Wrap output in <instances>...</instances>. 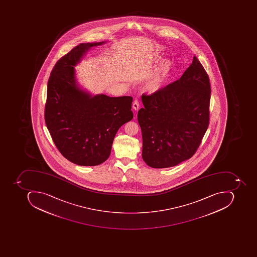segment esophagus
Returning <instances> with one entry per match:
<instances>
[{"mask_svg": "<svg viewBox=\"0 0 257 257\" xmlns=\"http://www.w3.org/2000/svg\"><path fill=\"white\" fill-rule=\"evenodd\" d=\"M139 101H138V99H135L134 102H133V108H134V109H135V110H138V109H139Z\"/></svg>", "mask_w": 257, "mask_h": 257, "instance_id": "obj_1", "label": "esophagus"}]
</instances>
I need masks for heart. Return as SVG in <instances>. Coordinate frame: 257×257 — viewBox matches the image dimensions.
<instances>
[{"mask_svg": "<svg viewBox=\"0 0 257 257\" xmlns=\"http://www.w3.org/2000/svg\"><path fill=\"white\" fill-rule=\"evenodd\" d=\"M171 66V61L168 59H164L160 62L155 72L147 81L146 88L148 91L155 92L162 86L169 75Z\"/></svg>", "mask_w": 257, "mask_h": 257, "instance_id": "heart-1", "label": "heart"}]
</instances>
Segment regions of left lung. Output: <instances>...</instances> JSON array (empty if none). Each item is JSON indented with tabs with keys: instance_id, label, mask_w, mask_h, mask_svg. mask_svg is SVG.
<instances>
[{
	"instance_id": "obj_1",
	"label": "left lung",
	"mask_w": 257,
	"mask_h": 257,
	"mask_svg": "<svg viewBox=\"0 0 257 257\" xmlns=\"http://www.w3.org/2000/svg\"><path fill=\"white\" fill-rule=\"evenodd\" d=\"M211 86L195 56L178 80L141 96L142 158L154 168L174 167L195 155L209 124Z\"/></svg>"
}]
</instances>
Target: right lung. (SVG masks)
Returning a JSON list of instances; mask_svg holds the SVG:
<instances>
[{
	"label": "right lung",
	"instance_id": "obj_1",
	"mask_svg": "<svg viewBox=\"0 0 257 257\" xmlns=\"http://www.w3.org/2000/svg\"><path fill=\"white\" fill-rule=\"evenodd\" d=\"M103 43L76 46L56 62L48 81L46 126L59 152L82 166L106 161L118 130L134 117L132 96H92L78 86L75 66L90 48Z\"/></svg>",
	"mask_w": 257,
	"mask_h": 257
}]
</instances>
